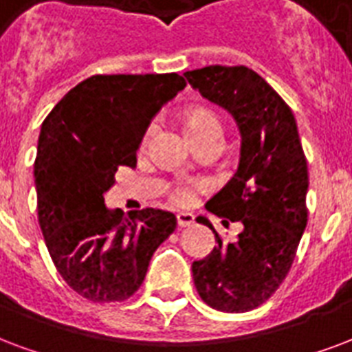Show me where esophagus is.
Wrapping results in <instances>:
<instances>
[{"mask_svg":"<svg viewBox=\"0 0 352 352\" xmlns=\"http://www.w3.org/2000/svg\"><path fill=\"white\" fill-rule=\"evenodd\" d=\"M176 223H178L179 228H186V226H191L195 223V217L191 213H178L176 215Z\"/></svg>","mask_w":352,"mask_h":352,"instance_id":"1","label":"esophagus"}]
</instances>
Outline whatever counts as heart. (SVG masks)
Returning a JSON list of instances; mask_svg holds the SVG:
<instances>
[{
    "instance_id": "heart-1",
    "label": "heart",
    "mask_w": 352,
    "mask_h": 352,
    "mask_svg": "<svg viewBox=\"0 0 352 352\" xmlns=\"http://www.w3.org/2000/svg\"><path fill=\"white\" fill-rule=\"evenodd\" d=\"M186 131L189 139H195V137L202 135H217L221 137L223 133V124H221V118L213 113L208 107H192L186 113ZM152 135V128L148 129L146 135H144V141L146 142ZM174 200L178 204H186L191 200V191L187 187H179L174 192Z\"/></svg>"
}]
</instances>
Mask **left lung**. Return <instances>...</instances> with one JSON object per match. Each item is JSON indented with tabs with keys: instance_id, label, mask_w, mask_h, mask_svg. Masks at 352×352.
Wrapping results in <instances>:
<instances>
[{
	"instance_id": "8db88e82",
	"label": "left lung",
	"mask_w": 352,
	"mask_h": 352,
	"mask_svg": "<svg viewBox=\"0 0 352 352\" xmlns=\"http://www.w3.org/2000/svg\"><path fill=\"white\" fill-rule=\"evenodd\" d=\"M211 104L228 111L241 135L236 174L208 200L206 210L241 224L223 243L192 261V280L206 305L226 314L254 310L289 273L308 223V165L292 109L247 66L211 65L184 74ZM228 221H223L228 224Z\"/></svg>"
}]
</instances>
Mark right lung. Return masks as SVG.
<instances>
[{
	"mask_svg": "<svg viewBox=\"0 0 352 352\" xmlns=\"http://www.w3.org/2000/svg\"><path fill=\"white\" fill-rule=\"evenodd\" d=\"M178 74L92 76L42 122L35 160L36 211L47 252L68 286L92 302H120L141 287L155 248L176 228L170 211L105 206L118 166L160 109L186 89Z\"/></svg>",
	"mask_w": 352,
	"mask_h": 352,
	"instance_id": "add662e5",
	"label": "right lung"
}]
</instances>
